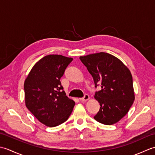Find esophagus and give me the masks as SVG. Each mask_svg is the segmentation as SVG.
Instances as JSON below:
<instances>
[{"label":"esophagus","instance_id":"esophagus-1","mask_svg":"<svg viewBox=\"0 0 155 155\" xmlns=\"http://www.w3.org/2000/svg\"><path fill=\"white\" fill-rule=\"evenodd\" d=\"M89 98H90V97H89V95L86 94H84V96L83 98H81L80 100H81V101H86L89 99Z\"/></svg>","mask_w":155,"mask_h":155}]
</instances>
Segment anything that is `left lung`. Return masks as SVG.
<instances>
[{"instance_id": "8db88e82", "label": "left lung", "mask_w": 155, "mask_h": 155, "mask_svg": "<svg viewBox=\"0 0 155 155\" xmlns=\"http://www.w3.org/2000/svg\"><path fill=\"white\" fill-rule=\"evenodd\" d=\"M80 59L93 77L95 87L101 86L94 94L101 107L94 118L106 125L117 123L127 114L134 101L130 71L118 58L106 52Z\"/></svg>"}]
</instances>
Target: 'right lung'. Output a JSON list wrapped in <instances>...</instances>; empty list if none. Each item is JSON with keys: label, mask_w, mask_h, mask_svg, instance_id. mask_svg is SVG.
<instances>
[{"label": "right lung", "mask_w": 155, "mask_h": 155, "mask_svg": "<svg viewBox=\"0 0 155 155\" xmlns=\"http://www.w3.org/2000/svg\"><path fill=\"white\" fill-rule=\"evenodd\" d=\"M72 60L58 54L45 56L33 66L25 79L26 107L47 127L64 123L74 108V101L66 96L60 81Z\"/></svg>", "instance_id": "1"}]
</instances>
